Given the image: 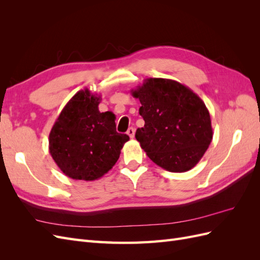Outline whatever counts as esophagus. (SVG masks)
<instances>
[{
    "label": "esophagus",
    "instance_id": "34e87169",
    "mask_svg": "<svg viewBox=\"0 0 260 260\" xmlns=\"http://www.w3.org/2000/svg\"><path fill=\"white\" fill-rule=\"evenodd\" d=\"M135 129H133L132 127H130L129 129H128V131H127V135L131 138V139H133V138H135Z\"/></svg>",
    "mask_w": 260,
    "mask_h": 260
}]
</instances>
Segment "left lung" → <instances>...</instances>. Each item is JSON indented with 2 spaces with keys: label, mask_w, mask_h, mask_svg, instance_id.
Here are the masks:
<instances>
[{
  "label": "left lung",
  "mask_w": 260,
  "mask_h": 260,
  "mask_svg": "<svg viewBox=\"0 0 260 260\" xmlns=\"http://www.w3.org/2000/svg\"><path fill=\"white\" fill-rule=\"evenodd\" d=\"M145 124L136 139L146 155L171 172L192 169L212 140L208 109L201 98L178 81L149 78L132 90Z\"/></svg>",
  "instance_id": "obj_1"
}]
</instances>
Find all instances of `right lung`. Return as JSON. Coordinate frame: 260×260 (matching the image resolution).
I'll return each instance as SVG.
<instances>
[{
	"label": "right lung",
	"instance_id": "right-lung-1",
	"mask_svg": "<svg viewBox=\"0 0 260 260\" xmlns=\"http://www.w3.org/2000/svg\"><path fill=\"white\" fill-rule=\"evenodd\" d=\"M101 96L89 89L77 92L62 108L49 137L50 154L64 174L93 181L113 168L127 135L116 131V116L101 113Z\"/></svg>",
	"mask_w": 260,
	"mask_h": 260
}]
</instances>
